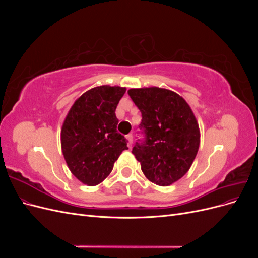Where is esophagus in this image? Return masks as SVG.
<instances>
[{
	"label": "esophagus",
	"instance_id": "esophagus-1",
	"mask_svg": "<svg viewBox=\"0 0 258 258\" xmlns=\"http://www.w3.org/2000/svg\"><path fill=\"white\" fill-rule=\"evenodd\" d=\"M127 140H128V143H129V146L132 145V143H134V136H132L131 134L127 136Z\"/></svg>",
	"mask_w": 258,
	"mask_h": 258
}]
</instances>
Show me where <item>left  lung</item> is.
Wrapping results in <instances>:
<instances>
[{
	"instance_id": "left-lung-1",
	"label": "left lung",
	"mask_w": 258,
	"mask_h": 258,
	"mask_svg": "<svg viewBox=\"0 0 258 258\" xmlns=\"http://www.w3.org/2000/svg\"><path fill=\"white\" fill-rule=\"evenodd\" d=\"M142 114L132 154L144 175L159 186H169L186 174L200 143L199 126L191 108L177 93L158 87L129 89Z\"/></svg>"
}]
</instances>
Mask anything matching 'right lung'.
<instances>
[{"mask_svg": "<svg viewBox=\"0 0 258 258\" xmlns=\"http://www.w3.org/2000/svg\"><path fill=\"white\" fill-rule=\"evenodd\" d=\"M126 88L100 86L75 101L61 129V147L69 169L89 186L111 173L114 162L128 150L127 140L117 131L115 111Z\"/></svg>", "mask_w": 258, "mask_h": 258, "instance_id": "add662e5", "label": "right lung"}]
</instances>
